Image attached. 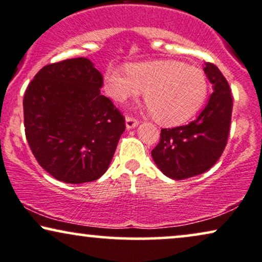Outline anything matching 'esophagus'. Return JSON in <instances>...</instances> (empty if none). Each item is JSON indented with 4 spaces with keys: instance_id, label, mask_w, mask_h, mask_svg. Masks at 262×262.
Segmentation results:
<instances>
[{
    "instance_id": "1",
    "label": "esophagus",
    "mask_w": 262,
    "mask_h": 262,
    "mask_svg": "<svg viewBox=\"0 0 262 262\" xmlns=\"http://www.w3.org/2000/svg\"><path fill=\"white\" fill-rule=\"evenodd\" d=\"M139 124V121L135 117H132V116H127L125 117V125H127V129L135 128Z\"/></svg>"
}]
</instances>
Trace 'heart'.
I'll list each match as a JSON object with an SVG mask.
<instances>
[{
	"label": "heart",
	"mask_w": 262,
	"mask_h": 262,
	"mask_svg": "<svg viewBox=\"0 0 262 262\" xmlns=\"http://www.w3.org/2000/svg\"><path fill=\"white\" fill-rule=\"evenodd\" d=\"M106 93L124 102L145 91V101L158 123L177 125L190 120L208 95L207 76L201 69L178 60L135 62L127 69L108 66L104 74Z\"/></svg>",
	"instance_id": "obj_1"
}]
</instances>
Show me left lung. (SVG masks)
I'll list each match as a JSON object with an SVG mask.
<instances>
[{
  "instance_id": "obj_1",
  "label": "left lung",
  "mask_w": 262,
  "mask_h": 262,
  "mask_svg": "<svg viewBox=\"0 0 262 262\" xmlns=\"http://www.w3.org/2000/svg\"><path fill=\"white\" fill-rule=\"evenodd\" d=\"M204 72L214 88L207 106L188 124L162 129L151 152L162 173L174 180L210 169L227 144L233 105L230 85L216 65L205 62Z\"/></svg>"
}]
</instances>
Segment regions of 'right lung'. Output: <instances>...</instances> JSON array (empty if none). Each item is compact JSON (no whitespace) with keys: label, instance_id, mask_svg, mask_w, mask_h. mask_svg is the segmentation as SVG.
Returning <instances> with one entry per match:
<instances>
[{"label":"right lung","instance_id":"obj_1","mask_svg":"<svg viewBox=\"0 0 262 262\" xmlns=\"http://www.w3.org/2000/svg\"><path fill=\"white\" fill-rule=\"evenodd\" d=\"M102 76L87 58L48 64L24 95L25 137L38 164L59 181H94L107 170L125 120L100 94Z\"/></svg>","mask_w":262,"mask_h":262}]
</instances>
